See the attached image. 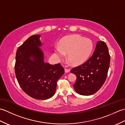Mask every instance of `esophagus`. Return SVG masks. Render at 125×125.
<instances>
[{
    "mask_svg": "<svg viewBox=\"0 0 125 125\" xmlns=\"http://www.w3.org/2000/svg\"><path fill=\"white\" fill-rule=\"evenodd\" d=\"M64 71H65V73H68L70 71V69H67V68H65L64 69Z\"/></svg>",
    "mask_w": 125,
    "mask_h": 125,
    "instance_id": "34e87169",
    "label": "esophagus"
}]
</instances>
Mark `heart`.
I'll return each instance as SVG.
<instances>
[{"mask_svg": "<svg viewBox=\"0 0 125 125\" xmlns=\"http://www.w3.org/2000/svg\"><path fill=\"white\" fill-rule=\"evenodd\" d=\"M94 49L91 40L85 39L78 35L64 37L61 40L58 46L54 49L55 55L60 58L67 55V58L71 64L79 65L89 59Z\"/></svg>", "mask_w": 125, "mask_h": 125, "instance_id": "obj_1", "label": "heart"}]
</instances>
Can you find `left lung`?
Wrapping results in <instances>:
<instances>
[{"mask_svg":"<svg viewBox=\"0 0 125 125\" xmlns=\"http://www.w3.org/2000/svg\"><path fill=\"white\" fill-rule=\"evenodd\" d=\"M110 56L104 41H98L92 56L83 64L73 68L71 73L77 77L73 87L79 94L89 95L99 90L106 79Z\"/></svg>","mask_w":125,"mask_h":125,"instance_id":"1","label":"left lung"}]
</instances>
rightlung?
<instances>
[{"label":"right lung","mask_w":125,"mask_h":125,"mask_svg":"<svg viewBox=\"0 0 125 125\" xmlns=\"http://www.w3.org/2000/svg\"><path fill=\"white\" fill-rule=\"evenodd\" d=\"M40 35L30 37L19 47L15 56V73L20 87L26 94L39 100L54 95L57 81L64 73L60 63L44 62Z\"/></svg>","instance_id":"obj_1"}]
</instances>
